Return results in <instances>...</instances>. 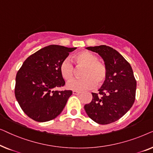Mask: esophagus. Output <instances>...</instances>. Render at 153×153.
Wrapping results in <instances>:
<instances>
[{
    "mask_svg": "<svg viewBox=\"0 0 153 153\" xmlns=\"http://www.w3.org/2000/svg\"><path fill=\"white\" fill-rule=\"evenodd\" d=\"M72 93L74 94V95H79V94H81V92H79V91H73Z\"/></svg>",
    "mask_w": 153,
    "mask_h": 153,
    "instance_id": "esophagus-1",
    "label": "esophagus"
}]
</instances>
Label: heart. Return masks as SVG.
Masks as SVG:
<instances>
[{
	"instance_id": "obj_1",
	"label": "heart",
	"mask_w": 153,
	"mask_h": 153,
	"mask_svg": "<svg viewBox=\"0 0 153 153\" xmlns=\"http://www.w3.org/2000/svg\"><path fill=\"white\" fill-rule=\"evenodd\" d=\"M73 61L77 68H81V78L74 79L68 83L69 89L83 91L91 89L94 85L100 86L105 82L107 70L103 62L97 60V56L88 51L79 52L73 56ZM74 68L68 60H64L60 65V72L65 80L70 81L74 75Z\"/></svg>"
}]
</instances>
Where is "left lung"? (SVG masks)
Masks as SVG:
<instances>
[{"mask_svg":"<svg viewBox=\"0 0 153 153\" xmlns=\"http://www.w3.org/2000/svg\"><path fill=\"white\" fill-rule=\"evenodd\" d=\"M85 49L97 53L104 62L107 76L93 100L84 108L90 118L100 125L114 123L123 117L135 100L137 81L130 64L121 54L106 45Z\"/></svg>","mask_w":153,"mask_h":153,"instance_id":"1","label":"left lung"}]
</instances>
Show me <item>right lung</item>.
<instances>
[{
  "instance_id": "add662e5",
  "label": "right lung",
  "mask_w": 153,
  "mask_h": 153,
  "mask_svg": "<svg viewBox=\"0 0 153 153\" xmlns=\"http://www.w3.org/2000/svg\"><path fill=\"white\" fill-rule=\"evenodd\" d=\"M76 47H45L29 56L16 76L14 93L22 109L37 122L56 118L62 111L72 91H56L65 82L60 65Z\"/></svg>"
}]
</instances>
